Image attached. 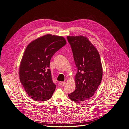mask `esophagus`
<instances>
[{
	"instance_id": "1",
	"label": "esophagus",
	"mask_w": 129,
	"mask_h": 129,
	"mask_svg": "<svg viewBox=\"0 0 129 129\" xmlns=\"http://www.w3.org/2000/svg\"><path fill=\"white\" fill-rule=\"evenodd\" d=\"M65 84H66V82H61L60 83V85L61 86H63Z\"/></svg>"
}]
</instances>
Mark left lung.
<instances>
[{
    "label": "left lung",
    "instance_id": "obj_1",
    "mask_svg": "<svg viewBox=\"0 0 129 129\" xmlns=\"http://www.w3.org/2000/svg\"><path fill=\"white\" fill-rule=\"evenodd\" d=\"M78 71L75 76L76 89L69 94L75 102L90 99L94 94L103 77L100 54L88 38L83 36H68Z\"/></svg>",
    "mask_w": 129,
    "mask_h": 129
}]
</instances>
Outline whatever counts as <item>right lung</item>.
<instances>
[{
	"instance_id": "right-lung-1",
	"label": "right lung",
	"mask_w": 129,
	"mask_h": 129,
	"mask_svg": "<svg viewBox=\"0 0 129 129\" xmlns=\"http://www.w3.org/2000/svg\"><path fill=\"white\" fill-rule=\"evenodd\" d=\"M66 44L62 36L46 34L28 44L21 60L19 76L26 92L35 101L50 99L56 89L49 69L54 53Z\"/></svg>"
}]
</instances>
